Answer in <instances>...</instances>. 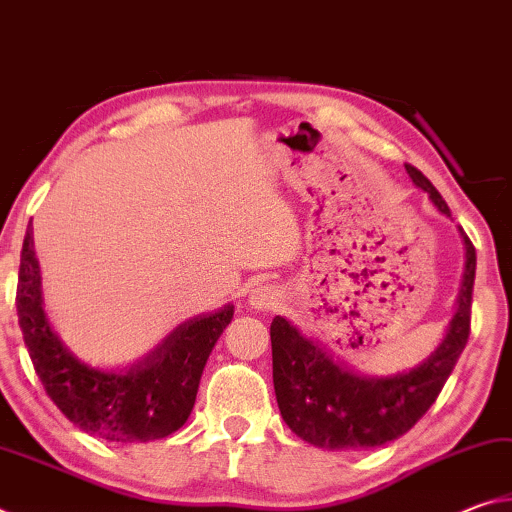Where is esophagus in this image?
<instances>
[{
	"label": "esophagus",
	"mask_w": 512,
	"mask_h": 512,
	"mask_svg": "<svg viewBox=\"0 0 512 512\" xmlns=\"http://www.w3.org/2000/svg\"><path fill=\"white\" fill-rule=\"evenodd\" d=\"M250 305L255 309H275L280 305V293H277L275 287H259L253 293H250Z\"/></svg>",
	"instance_id": "obj_1"
}]
</instances>
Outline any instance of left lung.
Masks as SVG:
<instances>
[{
  "label": "left lung",
  "instance_id": "8db88e82",
  "mask_svg": "<svg viewBox=\"0 0 512 512\" xmlns=\"http://www.w3.org/2000/svg\"><path fill=\"white\" fill-rule=\"evenodd\" d=\"M415 187L424 189L440 212L452 216L431 180L404 164ZM465 271L456 314L431 357L391 377H363L323 345L302 336L287 318L271 323L273 384L284 422L305 443L323 449H368L404 436L431 404L470 339L476 250L461 228Z\"/></svg>",
  "mask_w": 512,
  "mask_h": 512
}]
</instances>
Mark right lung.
Here are the masks:
<instances>
[{"instance_id": "add662e5", "label": "right lung", "mask_w": 512, "mask_h": 512, "mask_svg": "<svg viewBox=\"0 0 512 512\" xmlns=\"http://www.w3.org/2000/svg\"><path fill=\"white\" fill-rule=\"evenodd\" d=\"M15 305L24 345L51 402L69 422L108 443H149L183 427L194 409L205 361L235 314V307L225 305L187 320L131 368L85 366L63 348L42 311L31 225L22 244Z\"/></svg>"}]
</instances>
